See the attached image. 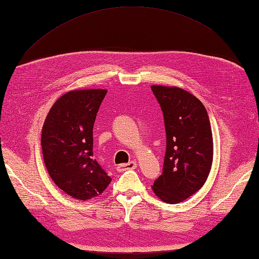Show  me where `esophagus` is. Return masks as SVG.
<instances>
[{
  "instance_id": "obj_1",
  "label": "esophagus",
  "mask_w": 259,
  "mask_h": 259,
  "mask_svg": "<svg viewBox=\"0 0 259 259\" xmlns=\"http://www.w3.org/2000/svg\"><path fill=\"white\" fill-rule=\"evenodd\" d=\"M137 168V162L136 161H130L128 163H122V164H119L117 167V170L119 172H122L124 170H128V169H136Z\"/></svg>"
}]
</instances>
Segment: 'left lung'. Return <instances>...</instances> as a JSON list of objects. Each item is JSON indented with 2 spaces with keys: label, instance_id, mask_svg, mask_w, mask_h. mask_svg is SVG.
<instances>
[{
  "label": "left lung",
  "instance_id": "8db88e82",
  "mask_svg": "<svg viewBox=\"0 0 259 259\" xmlns=\"http://www.w3.org/2000/svg\"><path fill=\"white\" fill-rule=\"evenodd\" d=\"M160 104L167 147L162 174L152 190L164 202L179 203L199 190L210 172L213 144L206 108L177 87L151 85Z\"/></svg>",
  "mask_w": 259,
  "mask_h": 259
}]
</instances>
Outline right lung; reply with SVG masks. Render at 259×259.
<instances>
[{
    "mask_svg": "<svg viewBox=\"0 0 259 259\" xmlns=\"http://www.w3.org/2000/svg\"><path fill=\"white\" fill-rule=\"evenodd\" d=\"M107 90L64 93L54 102L42 128L43 160L60 189L88 200L106 190L111 178L93 159V124Z\"/></svg>",
    "mask_w": 259,
    "mask_h": 259,
    "instance_id": "1",
    "label": "right lung"
}]
</instances>
